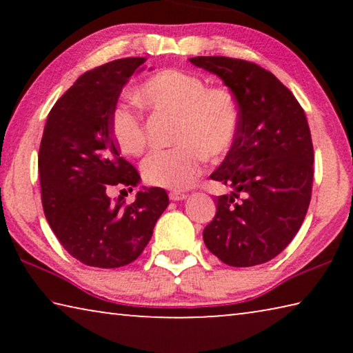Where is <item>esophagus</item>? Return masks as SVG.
I'll list each match as a JSON object with an SVG mask.
<instances>
[{
	"label": "esophagus",
	"mask_w": 353,
	"mask_h": 353,
	"mask_svg": "<svg viewBox=\"0 0 353 353\" xmlns=\"http://www.w3.org/2000/svg\"><path fill=\"white\" fill-rule=\"evenodd\" d=\"M170 199L171 201H183V199H187V194L181 193V191H171Z\"/></svg>",
	"instance_id": "esophagus-1"
}]
</instances>
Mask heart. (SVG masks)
<instances>
[{
	"label": "heart",
	"instance_id": "heart-1",
	"mask_svg": "<svg viewBox=\"0 0 353 353\" xmlns=\"http://www.w3.org/2000/svg\"><path fill=\"white\" fill-rule=\"evenodd\" d=\"M137 99L155 115L176 117L177 146L155 151L143 163V176L155 187L190 188L201 174L207 154H225L240 128V105L225 87H207L204 77L183 70H162L141 83ZM112 137L119 151L141 155L148 145L143 117L128 104L112 112Z\"/></svg>",
	"mask_w": 353,
	"mask_h": 353
}]
</instances>
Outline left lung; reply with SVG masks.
<instances>
[{"instance_id": "8db88e82", "label": "left lung", "mask_w": 353, "mask_h": 353, "mask_svg": "<svg viewBox=\"0 0 353 353\" xmlns=\"http://www.w3.org/2000/svg\"><path fill=\"white\" fill-rule=\"evenodd\" d=\"M223 79L240 105V128L213 181L230 185L218 196L204 243L225 265L272 260L301 229L312 199L313 143L301 104L271 71L223 56L191 57ZM245 194L241 203L234 198Z\"/></svg>"}]
</instances>
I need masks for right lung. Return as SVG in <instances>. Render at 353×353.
<instances>
[{"label": "right lung", "mask_w": 353, "mask_h": 353, "mask_svg": "<svg viewBox=\"0 0 353 353\" xmlns=\"http://www.w3.org/2000/svg\"><path fill=\"white\" fill-rule=\"evenodd\" d=\"M145 57L118 59L83 73L48 115L39 151L41 204L63 249L94 268L137 260L168 207L163 188H143L132 204L109 198L115 185L132 191L140 174L119 155L110 118ZM126 191V190H123Z\"/></svg>", "instance_id": "1"}]
</instances>
